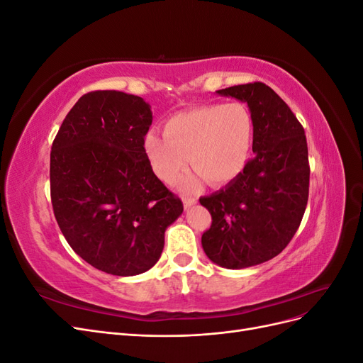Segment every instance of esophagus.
Wrapping results in <instances>:
<instances>
[{
  "label": "esophagus",
  "instance_id": "34e87169",
  "mask_svg": "<svg viewBox=\"0 0 363 363\" xmlns=\"http://www.w3.org/2000/svg\"><path fill=\"white\" fill-rule=\"evenodd\" d=\"M196 203V200L195 199H184L183 200V206H184V208H189L191 206H194Z\"/></svg>",
  "mask_w": 363,
  "mask_h": 363
}]
</instances>
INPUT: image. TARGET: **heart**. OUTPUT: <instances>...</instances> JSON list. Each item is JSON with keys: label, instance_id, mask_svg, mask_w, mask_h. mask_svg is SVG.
I'll return each mask as SVG.
<instances>
[{"label": "heart", "instance_id": "heart-1", "mask_svg": "<svg viewBox=\"0 0 363 363\" xmlns=\"http://www.w3.org/2000/svg\"><path fill=\"white\" fill-rule=\"evenodd\" d=\"M255 123L240 103L206 104L169 118L163 135L150 131L144 147L157 177L172 183L186 169L195 172L182 182L195 191L203 179L213 186L232 182L245 168L252 145Z\"/></svg>", "mask_w": 363, "mask_h": 363}]
</instances>
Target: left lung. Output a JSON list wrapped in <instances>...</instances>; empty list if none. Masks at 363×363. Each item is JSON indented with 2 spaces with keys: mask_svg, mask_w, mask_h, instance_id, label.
Segmentation results:
<instances>
[{
  "mask_svg": "<svg viewBox=\"0 0 363 363\" xmlns=\"http://www.w3.org/2000/svg\"><path fill=\"white\" fill-rule=\"evenodd\" d=\"M216 94L247 103L255 156L223 189L200 199L212 215L201 245L216 265L244 269L280 255L300 227L309 199L307 142L298 119L269 86L256 82Z\"/></svg>",
  "mask_w": 363,
  "mask_h": 363,
  "instance_id": "8db88e82",
  "label": "left lung"
}]
</instances>
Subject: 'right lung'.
<instances>
[{
	"label": "right lung",
	"mask_w": 363,
	"mask_h": 363,
	"mask_svg": "<svg viewBox=\"0 0 363 363\" xmlns=\"http://www.w3.org/2000/svg\"><path fill=\"white\" fill-rule=\"evenodd\" d=\"M151 123L144 98L95 91L74 104L51 147V203L62 233L83 260L112 276L155 267L164 230L183 213L145 152Z\"/></svg>",
	"instance_id": "obj_1"
}]
</instances>
